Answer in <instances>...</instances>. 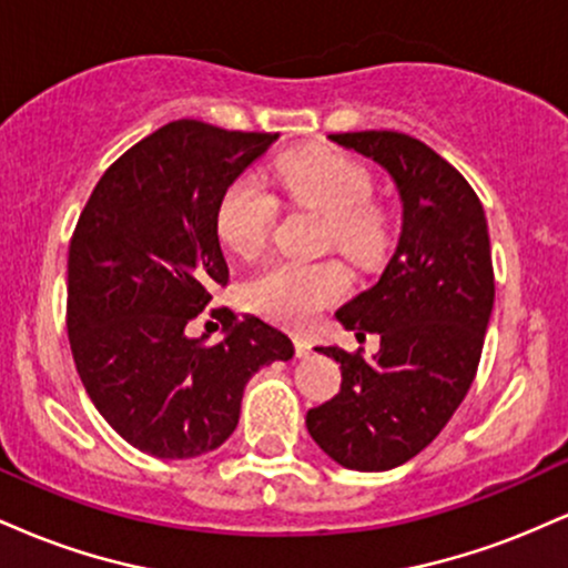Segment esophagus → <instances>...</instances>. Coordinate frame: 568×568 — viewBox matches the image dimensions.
Returning <instances> with one entry per match:
<instances>
[{"label":"esophagus","instance_id":"obj_1","mask_svg":"<svg viewBox=\"0 0 568 568\" xmlns=\"http://www.w3.org/2000/svg\"><path fill=\"white\" fill-rule=\"evenodd\" d=\"M293 347H296V357H310L312 347H310V342H306V338L296 336V338H293Z\"/></svg>","mask_w":568,"mask_h":568}]
</instances>
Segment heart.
Here are the masks:
<instances>
[{
    "label": "heart",
    "mask_w": 568,
    "mask_h": 568,
    "mask_svg": "<svg viewBox=\"0 0 568 568\" xmlns=\"http://www.w3.org/2000/svg\"><path fill=\"white\" fill-rule=\"evenodd\" d=\"M285 200L323 216V245L355 264H374L387 251L389 216L371 200L374 179L363 162L336 149H310L275 165ZM280 213L275 194L256 179L226 186L216 207L221 243L243 258L262 256ZM347 293V272L336 262H275L247 283V304L266 321L304 328L323 306Z\"/></svg>",
    "instance_id": "heart-1"
}]
</instances>
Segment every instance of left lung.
<instances>
[{"label":"left lung","mask_w":568,"mask_h":568,"mask_svg":"<svg viewBox=\"0 0 568 568\" xmlns=\"http://www.w3.org/2000/svg\"><path fill=\"white\" fill-rule=\"evenodd\" d=\"M395 179L403 232L374 288L336 312L357 336L379 334V352L317 347L342 363L338 395L306 410V429L349 470H393L429 446L478 371L494 306L486 213L452 162L395 130L334 133Z\"/></svg>","instance_id":"1"}]
</instances>
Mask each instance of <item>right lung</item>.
I'll return each instance as SVG.
<instances>
[{"mask_svg": "<svg viewBox=\"0 0 568 568\" xmlns=\"http://www.w3.org/2000/svg\"><path fill=\"white\" fill-rule=\"evenodd\" d=\"M280 133L175 120L101 175L69 243L67 328L77 374L120 438L192 459L234 433L247 379L291 361L283 331L211 310L221 342L186 334L230 283L216 207Z\"/></svg>", "mask_w": 568, "mask_h": 568, "instance_id": "1", "label": "right lung"}]
</instances>
